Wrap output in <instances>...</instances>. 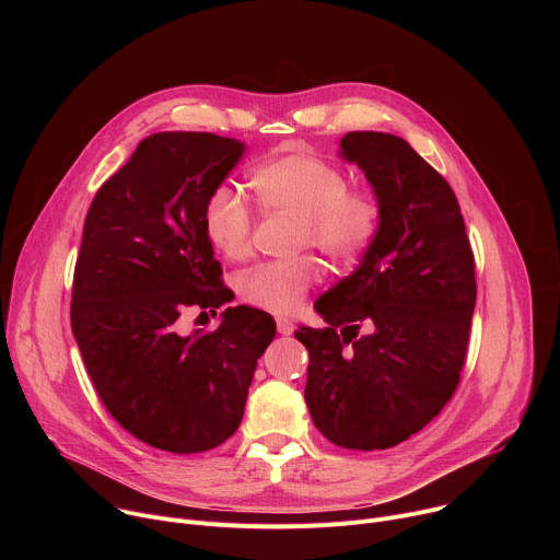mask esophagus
Wrapping results in <instances>:
<instances>
[{"mask_svg": "<svg viewBox=\"0 0 560 560\" xmlns=\"http://www.w3.org/2000/svg\"><path fill=\"white\" fill-rule=\"evenodd\" d=\"M277 330H279V335L290 337L294 332V324L290 322V318H277Z\"/></svg>", "mask_w": 560, "mask_h": 560, "instance_id": "obj_1", "label": "esophagus"}]
</instances>
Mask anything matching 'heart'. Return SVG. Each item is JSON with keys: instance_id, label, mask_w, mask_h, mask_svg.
<instances>
[{"instance_id": "obj_1", "label": "heart", "mask_w": 560, "mask_h": 560, "mask_svg": "<svg viewBox=\"0 0 560 560\" xmlns=\"http://www.w3.org/2000/svg\"><path fill=\"white\" fill-rule=\"evenodd\" d=\"M255 195L266 212L299 219L296 248H314L332 264L363 257L381 230V201L368 188H352L348 175L310 152H283L255 168ZM210 246L225 259H246L253 248V214L230 186L210 192L203 210ZM310 257L261 264L238 279V292L259 307L290 314L316 281Z\"/></svg>"}]
</instances>
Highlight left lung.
<instances>
[{
  "mask_svg": "<svg viewBox=\"0 0 560 560\" xmlns=\"http://www.w3.org/2000/svg\"><path fill=\"white\" fill-rule=\"evenodd\" d=\"M346 162L381 201V230L357 270L314 303L328 328L301 326L305 404L328 441L387 450L450 401L476 303L474 255L450 184L401 137L348 132Z\"/></svg>",
  "mask_w": 560,
  "mask_h": 560,
  "instance_id": "1",
  "label": "left lung"
}]
</instances>
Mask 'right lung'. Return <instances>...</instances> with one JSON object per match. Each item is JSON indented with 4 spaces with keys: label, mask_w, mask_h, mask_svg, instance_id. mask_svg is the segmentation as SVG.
<instances>
[{
    "label": "right lung",
    "mask_w": 560,
    "mask_h": 560,
    "mask_svg": "<svg viewBox=\"0 0 560 560\" xmlns=\"http://www.w3.org/2000/svg\"><path fill=\"white\" fill-rule=\"evenodd\" d=\"M246 143L212 132H154L95 195L79 248L70 326L113 419L150 447L197 454L242 423L275 318L236 305L212 332L179 314L230 301L203 230L210 192ZM217 314V312H214Z\"/></svg>",
    "instance_id": "right-lung-1"
}]
</instances>
